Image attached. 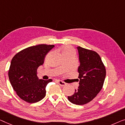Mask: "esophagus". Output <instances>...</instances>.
I'll use <instances>...</instances> for the list:
<instances>
[{
    "label": "esophagus",
    "mask_w": 125,
    "mask_h": 125,
    "mask_svg": "<svg viewBox=\"0 0 125 125\" xmlns=\"http://www.w3.org/2000/svg\"><path fill=\"white\" fill-rule=\"evenodd\" d=\"M57 82H58V83H59V85H61V86H65V85H66V83H65L64 82H63V81H62L58 80Z\"/></svg>",
    "instance_id": "34e87169"
}]
</instances>
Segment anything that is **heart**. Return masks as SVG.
Segmentation results:
<instances>
[{"instance_id":"heart-1","label":"heart","mask_w":125,"mask_h":125,"mask_svg":"<svg viewBox=\"0 0 125 125\" xmlns=\"http://www.w3.org/2000/svg\"><path fill=\"white\" fill-rule=\"evenodd\" d=\"M71 54H75V51H74V50L70 46H64L63 49V55Z\"/></svg>"}]
</instances>
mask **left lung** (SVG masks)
I'll list each match as a JSON object with an SVG mask.
<instances>
[{"label": "left lung", "mask_w": 125, "mask_h": 125, "mask_svg": "<svg viewBox=\"0 0 125 125\" xmlns=\"http://www.w3.org/2000/svg\"><path fill=\"white\" fill-rule=\"evenodd\" d=\"M80 64L78 68L79 86L68 99L76 105H83L97 95L103 86L106 75L105 66L95 51L77 47Z\"/></svg>", "instance_id": "8db88e82"}]
</instances>
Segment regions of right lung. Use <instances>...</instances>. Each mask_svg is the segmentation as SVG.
<instances>
[{
	"mask_svg": "<svg viewBox=\"0 0 125 125\" xmlns=\"http://www.w3.org/2000/svg\"><path fill=\"white\" fill-rule=\"evenodd\" d=\"M54 47V45L46 44L30 46L17 53L11 61L9 81L17 95L24 101L34 103L45 96L46 86L52 80L39 79L37 70Z\"/></svg>",
	"mask_w": 125,
	"mask_h": 125,
	"instance_id": "1",
	"label": "right lung"
}]
</instances>
